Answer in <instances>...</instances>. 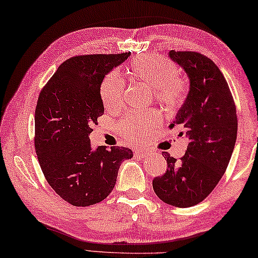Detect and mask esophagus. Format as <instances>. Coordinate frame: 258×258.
<instances>
[{"label": "esophagus", "mask_w": 258, "mask_h": 258, "mask_svg": "<svg viewBox=\"0 0 258 258\" xmlns=\"http://www.w3.org/2000/svg\"><path fill=\"white\" fill-rule=\"evenodd\" d=\"M136 154L138 155L139 158H147L150 155L149 152L145 151V150H138V151H136Z\"/></svg>", "instance_id": "34e87169"}]
</instances>
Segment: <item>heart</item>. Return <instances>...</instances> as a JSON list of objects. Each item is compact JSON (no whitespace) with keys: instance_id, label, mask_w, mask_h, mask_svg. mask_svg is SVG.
<instances>
[{"instance_id":"heart-1","label":"heart","mask_w":258,"mask_h":258,"mask_svg":"<svg viewBox=\"0 0 258 258\" xmlns=\"http://www.w3.org/2000/svg\"><path fill=\"white\" fill-rule=\"evenodd\" d=\"M130 73L139 81L144 82L152 89L160 103L167 106H175L185 95V83L177 77L176 67L170 61L147 54L135 60L130 65ZM124 92V82L116 72H111L100 86V98L104 106L108 109L117 108L122 104ZM158 123L154 114L126 117L122 123L121 132L129 138L144 136Z\"/></svg>"}]
</instances>
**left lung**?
<instances>
[{"label": "left lung", "mask_w": 258, "mask_h": 258, "mask_svg": "<svg viewBox=\"0 0 258 258\" xmlns=\"http://www.w3.org/2000/svg\"><path fill=\"white\" fill-rule=\"evenodd\" d=\"M186 73L189 88L170 128L178 125L187 138L179 161L167 152L166 174L153 179L157 196L168 205L186 208L212 193L224 175L233 153L238 119L227 82L213 60L193 51L168 53Z\"/></svg>", "instance_id": "left-lung-1"}]
</instances>
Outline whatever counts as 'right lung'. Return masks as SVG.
I'll return each mask as SVG.
<instances>
[{"label":"right lung","instance_id":"add662e5","mask_svg":"<svg viewBox=\"0 0 258 258\" xmlns=\"http://www.w3.org/2000/svg\"><path fill=\"white\" fill-rule=\"evenodd\" d=\"M130 52L87 54L58 67L37 99L35 151L46 181L61 199L77 207L103 201L113 191L128 147L90 144L91 126L104 114L100 86L105 75Z\"/></svg>","mask_w":258,"mask_h":258}]
</instances>
